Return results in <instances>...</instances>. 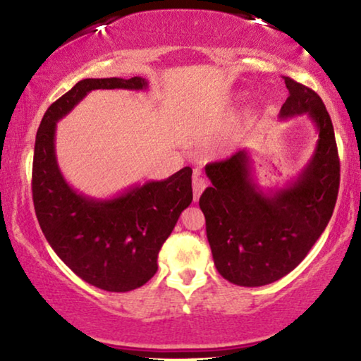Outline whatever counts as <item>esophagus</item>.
<instances>
[{
  "label": "esophagus",
  "instance_id": "1",
  "mask_svg": "<svg viewBox=\"0 0 361 361\" xmlns=\"http://www.w3.org/2000/svg\"><path fill=\"white\" fill-rule=\"evenodd\" d=\"M205 187H207V184H205V180L200 177V172L195 171L194 172V179H192V189H194V200L195 202L199 200V197H200L202 192H204Z\"/></svg>",
  "mask_w": 361,
  "mask_h": 361
}]
</instances>
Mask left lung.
Here are the masks:
<instances>
[{"label": "left lung", "mask_w": 361, "mask_h": 361, "mask_svg": "<svg viewBox=\"0 0 361 361\" xmlns=\"http://www.w3.org/2000/svg\"><path fill=\"white\" fill-rule=\"evenodd\" d=\"M289 90L279 120L305 115L317 130L314 154L283 187L263 189L251 152L207 164L212 185L199 205L215 268L226 281L258 288L289 274L324 233L340 184L335 133L324 102L314 90L284 77Z\"/></svg>", "instance_id": "8db88e82"}]
</instances>
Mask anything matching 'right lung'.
I'll return each instance as SVG.
<instances>
[{
    "instance_id": "obj_1",
    "label": "right lung",
    "mask_w": 361,
    "mask_h": 361,
    "mask_svg": "<svg viewBox=\"0 0 361 361\" xmlns=\"http://www.w3.org/2000/svg\"><path fill=\"white\" fill-rule=\"evenodd\" d=\"M146 90L147 80L83 78L54 102L39 125L32 162V200L56 255L85 283L108 293L141 288L157 271V256L182 210L192 202V169L95 199L68 184L56 156L57 123L93 90Z\"/></svg>"
}]
</instances>
